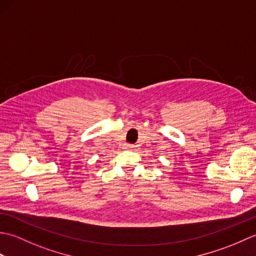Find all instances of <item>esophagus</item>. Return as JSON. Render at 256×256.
<instances>
[{"label":"esophagus","mask_w":256,"mask_h":256,"mask_svg":"<svg viewBox=\"0 0 256 256\" xmlns=\"http://www.w3.org/2000/svg\"><path fill=\"white\" fill-rule=\"evenodd\" d=\"M134 146L132 145V144H125V148H128V150H131V148H133Z\"/></svg>","instance_id":"obj_1"}]
</instances>
